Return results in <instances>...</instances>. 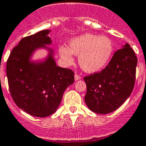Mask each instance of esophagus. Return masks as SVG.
Returning a JSON list of instances; mask_svg holds the SVG:
<instances>
[{
    "label": "esophagus",
    "instance_id": "obj_1",
    "mask_svg": "<svg viewBox=\"0 0 146 146\" xmlns=\"http://www.w3.org/2000/svg\"><path fill=\"white\" fill-rule=\"evenodd\" d=\"M74 78H75V80H79V79H81V76L76 73L75 76H74Z\"/></svg>",
    "mask_w": 146,
    "mask_h": 146
}]
</instances>
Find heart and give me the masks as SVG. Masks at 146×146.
Instances as JSON below:
<instances>
[{
  "instance_id": "b5f03b06",
  "label": "heart",
  "mask_w": 146,
  "mask_h": 146,
  "mask_svg": "<svg viewBox=\"0 0 146 146\" xmlns=\"http://www.w3.org/2000/svg\"><path fill=\"white\" fill-rule=\"evenodd\" d=\"M113 49V44L108 37L85 34L72 39L70 41V48L60 46L59 54L67 64L73 63V54L79 55L82 68L88 73H95L108 64Z\"/></svg>"
}]
</instances>
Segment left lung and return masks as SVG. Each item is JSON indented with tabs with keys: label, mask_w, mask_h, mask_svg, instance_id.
I'll return each instance as SVG.
<instances>
[{
	"label": "left lung",
	"mask_w": 146,
	"mask_h": 146,
	"mask_svg": "<svg viewBox=\"0 0 146 146\" xmlns=\"http://www.w3.org/2000/svg\"><path fill=\"white\" fill-rule=\"evenodd\" d=\"M137 64L134 51L126 43L103 70L84 77L88 107L98 114H108L120 107L133 89Z\"/></svg>",
	"instance_id": "1"
}]
</instances>
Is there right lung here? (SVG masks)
<instances>
[{"label":"right lung","instance_id":"obj_1","mask_svg":"<svg viewBox=\"0 0 146 146\" xmlns=\"http://www.w3.org/2000/svg\"><path fill=\"white\" fill-rule=\"evenodd\" d=\"M50 31L43 30L24 37L15 46L7 61V76L12 98L31 115L44 118L53 114L61 104L64 92L74 82L70 69L57 66L53 50L43 62L30 61L34 50L52 43Z\"/></svg>","mask_w":146,"mask_h":146}]
</instances>
